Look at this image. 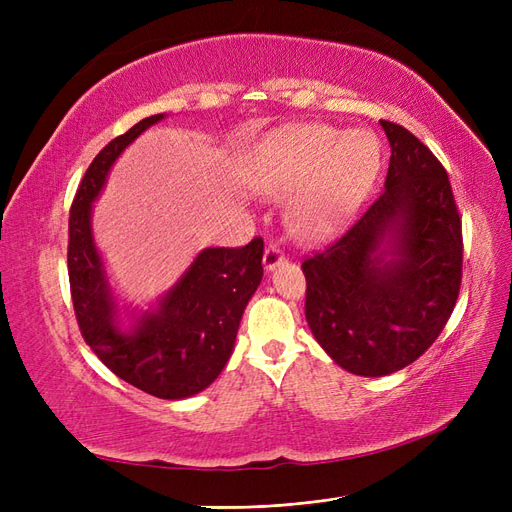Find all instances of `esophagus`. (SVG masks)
Instances as JSON below:
<instances>
[{
	"label": "esophagus",
	"mask_w": 512,
	"mask_h": 512,
	"mask_svg": "<svg viewBox=\"0 0 512 512\" xmlns=\"http://www.w3.org/2000/svg\"><path fill=\"white\" fill-rule=\"evenodd\" d=\"M284 258L286 256L282 252V247L275 245V243H269L267 250H265V256H262V265H265L267 271H273L277 265H280V262H284Z\"/></svg>",
	"instance_id": "esophagus-1"
}]
</instances>
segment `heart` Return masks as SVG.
<instances>
[{
	"mask_svg": "<svg viewBox=\"0 0 512 512\" xmlns=\"http://www.w3.org/2000/svg\"><path fill=\"white\" fill-rule=\"evenodd\" d=\"M382 160L376 134L305 126L262 147L254 185L267 198H290L288 224L303 239H324L342 228L365 200Z\"/></svg>",
	"mask_w": 512,
	"mask_h": 512,
	"instance_id": "obj_1",
	"label": "heart"
}]
</instances>
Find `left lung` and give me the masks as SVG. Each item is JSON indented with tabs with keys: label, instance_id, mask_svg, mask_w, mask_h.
I'll use <instances>...</instances> for the list:
<instances>
[{
	"label": "left lung",
	"instance_id": "8db88e82",
	"mask_svg": "<svg viewBox=\"0 0 512 512\" xmlns=\"http://www.w3.org/2000/svg\"><path fill=\"white\" fill-rule=\"evenodd\" d=\"M384 190L342 237L303 260L305 318L316 342L356 376L414 363L451 318L463 237L440 160L399 123Z\"/></svg>",
	"mask_w": 512,
	"mask_h": 512
}]
</instances>
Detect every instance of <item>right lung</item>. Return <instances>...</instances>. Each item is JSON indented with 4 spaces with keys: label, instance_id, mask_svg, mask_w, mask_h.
Wrapping results in <instances>:
<instances>
[{
    "label": "right lung",
    "instance_id": "1",
    "mask_svg": "<svg viewBox=\"0 0 512 512\" xmlns=\"http://www.w3.org/2000/svg\"><path fill=\"white\" fill-rule=\"evenodd\" d=\"M160 119L164 115L138 121L89 164L70 209L68 277L76 322L98 359L136 389L183 399L207 389L230 359L243 309L262 280L265 243L254 237L243 247L203 250L156 312H147L130 333L117 327L113 294L91 237V203L119 153Z\"/></svg>",
    "mask_w": 512,
    "mask_h": 512
}]
</instances>
